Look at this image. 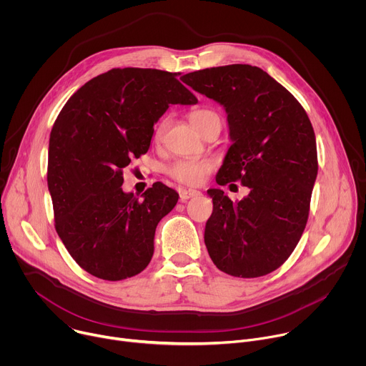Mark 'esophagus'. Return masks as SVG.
I'll use <instances>...</instances> for the list:
<instances>
[{
	"mask_svg": "<svg viewBox=\"0 0 366 366\" xmlns=\"http://www.w3.org/2000/svg\"><path fill=\"white\" fill-rule=\"evenodd\" d=\"M199 195H201V192L197 191V189H182V191L179 192V199H181L182 202H185L187 199L194 198V197H199Z\"/></svg>",
	"mask_w": 366,
	"mask_h": 366,
	"instance_id": "obj_1",
	"label": "esophagus"
}]
</instances>
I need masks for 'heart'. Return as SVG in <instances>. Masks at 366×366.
Here are the masks:
<instances>
[{
  "mask_svg": "<svg viewBox=\"0 0 366 366\" xmlns=\"http://www.w3.org/2000/svg\"><path fill=\"white\" fill-rule=\"evenodd\" d=\"M213 117H219L212 110H197L194 113H191L189 120L192 123V126L198 130L207 120H210ZM169 124V119L165 117L162 119L158 124L154 127V133H153V139L156 142L162 140L167 127ZM214 169V161L213 159H201V158H188V159H179L177 162H174L169 168H168V174L187 185H199L205 181L207 175L210 174Z\"/></svg>",
  "mask_w": 366,
  "mask_h": 366,
  "instance_id": "obj_1",
  "label": "heart"
}]
</instances>
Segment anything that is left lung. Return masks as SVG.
<instances>
[{
  "mask_svg": "<svg viewBox=\"0 0 366 366\" xmlns=\"http://www.w3.org/2000/svg\"><path fill=\"white\" fill-rule=\"evenodd\" d=\"M182 81L227 114L232 146L216 182L250 189L236 202L220 188L207 191L208 254L229 275L264 277L285 262L305 229L319 169L315 130L294 95L257 66L207 68Z\"/></svg>",
  "mask_w": 366,
  "mask_h": 366,
  "instance_id": "8db88e82",
  "label": "left lung"
}]
</instances>
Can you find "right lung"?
Here are the masks:
<instances>
[{
    "label": "right lung",
    "mask_w": 366,
    "mask_h": 366,
    "mask_svg": "<svg viewBox=\"0 0 366 366\" xmlns=\"http://www.w3.org/2000/svg\"><path fill=\"white\" fill-rule=\"evenodd\" d=\"M197 102L177 74L117 68L64 106L50 132L47 187L56 232L88 274L122 281L149 265L156 226L179 195L154 182L139 199L123 191V169L149 150L153 124L172 104Z\"/></svg>",
    "instance_id": "right-lung-1"
}]
</instances>
